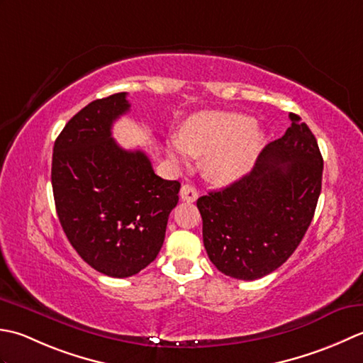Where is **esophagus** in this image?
Listing matches in <instances>:
<instances>
[{"label":"esophagus","instance_id":"34e87169","mask_svg":"<svg viewBox=\"0 0 363 363\" xmlns=\"http://www.w3.org/2000/svg\"><path fill=\"white\" fill-rule=\"evenodd\" d=\"M199 197V192L194 186H191V184H183L182 189H180V199L184 202H196Z\"/></svg>","mask_w":363,"mask_h":363}]
</instances>
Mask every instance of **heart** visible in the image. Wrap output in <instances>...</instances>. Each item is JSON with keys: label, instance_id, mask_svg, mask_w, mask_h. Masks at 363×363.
<instances>
[{"label": "heart", "instance_id": "obj_1", "mask_svg": "<svg viewBox=\"0 0 363 363\" xmlns=\"http://www.w3.org/2000/svg\"><path fill=\"white\" fill-rule=\"evenodd\" d=\"M263 140V131L247 116L203 113L182 125L167 152L177 162L186 161V153L203 157L202 167L208 179L230 183L249 171Z\"/></svg>", "mask_w": 363, "mask_h": 363}]
</instances>
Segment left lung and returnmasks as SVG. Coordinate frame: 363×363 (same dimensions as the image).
<instances>
[{
    "label": "left lung",
    "instance_id": "left-lung-1",
    "mask_svg": "<svg viewBox=\"0 0 363 363\" xmlns=\"http://www.w3.org/2000/svg\"><path fill=\"white\" fill-rule=\"evenodd\" d=\"M285 135L269 143L249 174L197 199L203 246L225 276L255 280L282 266L312 223L323 157L307 123L290 113Z\"/></svg>",
    "mask_w": 363,
    "mask_h": 363
}]
</instances>
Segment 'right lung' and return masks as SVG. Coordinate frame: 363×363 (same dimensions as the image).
<instances>
[{"instance_id":"add662e5","label":"right lung","mask_w":363,"mask_h":363,"mask_svg":"<svg viewBox=\"0 0 363 363\" xmlns=\"http://www.w3.org/2000/svg\"><path fill=\"white\" fill-rule=\"evenodd\" d=\"M130 111L127 92L89 103L53 147L56 213L73 249L109 277L135 276L157 258L180 183L153 172L143 150H125L113 123Z\"/></svg>"}]
</instances>
